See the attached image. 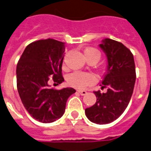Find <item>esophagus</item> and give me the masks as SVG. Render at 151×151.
I'll return each instance as SVG.
<instances>
[{"instance_id":"obj_1","label":"esophagus","mask_w":151,"mask_h":151,"mask_svg":"<svg viewBox=\"0 0 151 151\" xmlns=\"http://www.w3.org/2000/svg\"><path fill=\"white\" fill-rule=\"evenodd\" d=\"M78 92H79V93H80L81 96H85V95L87 94V92H86V91H85V90H78Z\"/></svg>"}]
</instances>
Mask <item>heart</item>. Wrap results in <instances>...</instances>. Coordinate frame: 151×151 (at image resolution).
<instances>
[{
	"mask_svg": "<svg viewBox=\"0 0 151 151\" xmlns=\"http://www.w3.org/2000/svg\"><path fill=\"white\" fill-rule=\"evenodd\" d=\"M85 58L88 61L95 60L98 62L100 59L101 53L96 48H88L85 50ZM69 85L76 88L82 89L88 85H92L96 81V78L92 73L86 72H74L70 74L68 77Z\"/></svg>",
	"mask_w": 151,
	"mask_h": 151,
	"instance_id": "obj_1",
	"label": "heart"
}]
</instances>
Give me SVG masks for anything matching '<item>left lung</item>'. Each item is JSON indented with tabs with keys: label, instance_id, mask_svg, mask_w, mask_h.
Wrapping results in <instances>:
<instances>
[{
	"label": "left lung",
	"instance_id": "left-lung-1",
	"mask_svg": "<svg viewBox=\"0 0 151 151\" xmlns=\"http://www.w3.org/2000/svg\"><path fill=\"white\" fill-rule=\"evenodd\" d=\"M99 46L107 56V71L100 85L107 92L95 91L96 103L85 109V115L92 122L103 124L115 121L126 109L136 75L133 55L123 44L106 38Z\"/></svg>",
	"mask_w": 151,
	"mask_h": 151
}]
</instances>
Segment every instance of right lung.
<instances>
[{"instance_id":"add662e5","label":"right lung","mask_w":151,"mask_h":151,"mask_svg":"<svg viewBox=\"0 0 151 151\" xmlns=\"http://www.w3.org/2000/svg\"><path fill=\"white\" fill-rule=\"evenodd\" d=\"M65 43L54 39L39 40L25 48L16 67L17 89L25 109L42 123L56 121L65 112L66 101L75 93L73 88L55 89L64 81L62 75Z\"/></svg>"}]
</instances>
